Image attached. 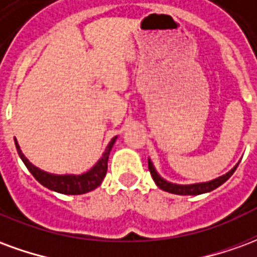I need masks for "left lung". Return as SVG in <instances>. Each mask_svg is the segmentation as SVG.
Listing matches in <instances>:
<instances>
[{"label":"left lung","instance_id":"1","mask_svg":"<svg viewBox=\"0 0 257 257\" xmlns=\"http://www.w3.org/2000/svg\"><path fill=\"white\" fill-rule=\"evenodd\" d=\"M238 165L232 168L230 172H227L226 175H223L220 178L215 179V180H210V182H206V183H197V184H173L169 183L167 180H164V179L157 173L156 168L153 165V162L149 160V171H150L151 176L154 179V182L156 184L164 191H168V193H172V194H179V195H198V194H204V193H209L212 190L217 189L219 186L226 182L227 179L231 178V175L235 172V169H237Z\"/></svg>","mask_w":257,"mask_h":257}]
</instances>
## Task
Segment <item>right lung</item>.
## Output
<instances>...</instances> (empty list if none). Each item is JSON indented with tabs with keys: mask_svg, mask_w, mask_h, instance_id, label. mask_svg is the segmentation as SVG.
<instances>
[{
	"mask_svg": "<svg viewBox=\"0 0 257 257\" xmlns=\"http://www.w3.org/2000/svg\"><path fill=\"white\" fill-rule=\"evenodd\" d=\"M115 140H117V136L112 138L111 142L108 143L106 151L103 153V156H101V158L97 161L95 167L86 173H82V175H52V173L44 172L41 169L34 167L26 158L25 154L20 150L16 139H15V145H16L18 154L22 158V161L25 162V165L30 171L31 175L42 186H45V187H48L49 190H53V191H58L60 194L78 195V194L89 193L92 190H95L97 186H100L107 173V161H108V156H110V151H111V147L115 143Z\"/></svg>",
	"mask_w": 257,
	"mask_h": 257,
	"instance_id": "right-lung-1",
	"label": "right lung"
}]
</instances>
